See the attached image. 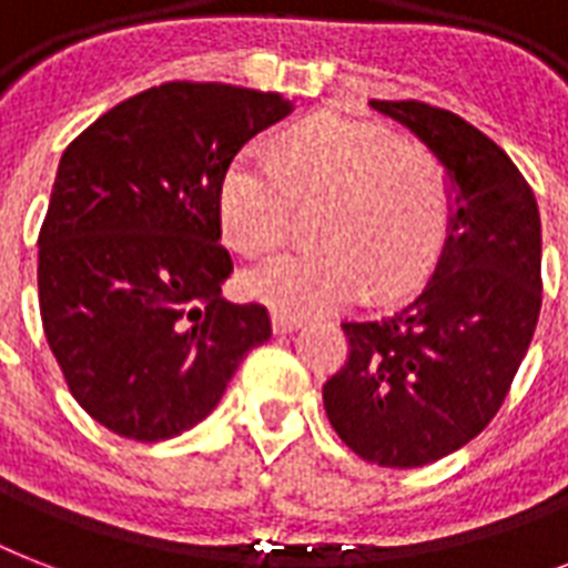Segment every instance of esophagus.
Listing matches in <instances>:
<instances>
[{
  "label": "esophagus",
  "mask_w": 568,
  "mask_h": 568,
  "mask_svg": "<svg viewBox=\"0 0 568 568\" xmlns=\"http://www.w3.org/2000/svg\"><path fill=\"white\" fill-rule=\"evenodd\" d=\"M271 318H274V329L276 333H292L303 324L301 315H294V312H285V310H274L271 312Z\"/></svg>",
  "instance_id": "esophagus-1"
}]
</instances>
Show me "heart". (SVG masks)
Segmentation results:
<instances>
[{"label":"heart","instance_id":"heart-1","mask_svg":"<svg viewBox=\"0 0 568 568\" xmlns=\"http://www.w3.org/2000/svg\"><path fill=\"white\" fill-rule=\"evenodd\" d=\"M294 200L327 203L321 247L288 253L247 280L250 292L283 310H333L368 288L395 297L430 271L448 232L439 159L345 114L303 120L276 159L262 150L235 155L217 194L223 235L244 256H271L292 235Z\"/></svg>","mask_w":568,"mask_h":568}]
</instances>
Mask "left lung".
<instances>
[{
  "label": "left lung",
  "mask_w": 568,
  "mask_h": 568,
  "mask_svg": "<svg viewBox=\"0 0 568 568\" xmlns=\"http://www.w3.org/2000/svg\"><path fill=\"white\" fill-rule=\"evenodd\" d=\"M442 162L454 191L433 276L383 318L345 321L347 359L324 409L347 448L418 468L471 442L501 409L542 306L534 191L489 138L418 100H372Z\"/></svg>",
  "instance_id": "8db88e82"
}]
</instances>
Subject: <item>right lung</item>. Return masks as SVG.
<instances>
[{"mask_svg":"<svg viewBox=\"0 0 568 568\" xmlns=\"http://www.w3.org/2000/svg\"><path fill=\"white\" fill-rule=\"evenodd\" d=\"M285 114L280 93L164 82L61 155L38 239L40 318L70 395L111 433L191 430L271 338L265 306L223 301L217 194L241 146Z\"/></svg>","mask_w":568,"mask_h":568,"instance_id":"obj_1","label":"right lung"}]
</instances>
